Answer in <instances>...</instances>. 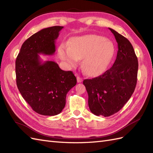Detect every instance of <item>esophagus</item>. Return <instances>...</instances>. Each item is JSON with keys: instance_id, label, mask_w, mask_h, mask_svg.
<instances>
[{"instance_id": "34e87169", "label": "esophagus", "mask_w": 153, "mask_h": 153, "mask_svg": "<svg viewBox=\"0 0 153 153\" xmlns=\"http://www.w3.org/2000/svg\"><path fill=\"white\" fill-rule=\"evenodd\" d=\"M76 79H77V82L78 83H81L83 81V79L80 76H77L76 77Z\"/></svg>"}]
</instances>
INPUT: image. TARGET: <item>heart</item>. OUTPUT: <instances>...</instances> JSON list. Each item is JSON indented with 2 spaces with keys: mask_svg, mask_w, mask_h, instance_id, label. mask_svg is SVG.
<instances>
[{
  "mask_svg": "<svg viewBox=\"0 0 153 153\" xmlns=\"http://www.w3.org/2000/svg\"><path fill=\"white\" fill-rule=\"evenodd\" d=\"M114 53L113 43L96 35H87L74 38L69 44L61 45L59 57L71 68H75L82 59V68L87 75L96 76L108 66Z\"/></svg>",
  "mask_w": 153,
  "mask_h": 153,
  "instance_id": "b5f03b06",
  "label": "heart"
}]
</instances>
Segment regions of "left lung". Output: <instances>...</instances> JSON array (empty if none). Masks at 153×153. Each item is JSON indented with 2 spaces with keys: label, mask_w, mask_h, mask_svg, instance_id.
<instances>
[{
  "label": "left lung",
  "mask_w": 153,
  "mask_h": 153,
  "mask_svg": "<svg viewBox=\"0 0 153 153\" xmlns=\"http://www.w3.org/2000/svg\"><path fill=\"white\" fill-rule=\"evenodd\" d=\"M116 39L118 51L116 59L102 75L83 82L88 93V105L96 115L110 116L121 110L135 91L138 63L129 40L108 28Z\"/></svg>",
  "instance_id": "left-lung-1"
}]
</instances>
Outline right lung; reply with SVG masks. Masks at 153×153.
I'll return each mask as SVG.
<instances>
[{
  "mask_svg": "<svg viewBox=\"0 0 153 153\" xmlns=\"http://www.w3.org/2000/svg\"><path fill=\"white\" fill-rule=\"evenodd\" d=\"M61 26L45 28L23 43L15 62L16 85L34 111L43 115H57L66 105V94L76 84L71 71H63L54 61L43 62L39 54L53 55Z\"/></svg>",
  "mask_w": 153,
  "mask_h": 153,
  "instance_id": "1",
  "label": "right lung"
}]
</instances>
